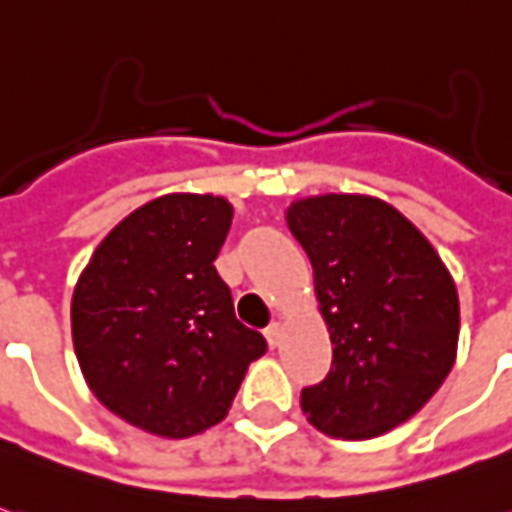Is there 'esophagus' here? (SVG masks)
<instances>
[{"label": "esophagus", "instance_id": "obj_1", "mask_svg": "<svg viewBox=\"0 0 512 512\" xmlns=\"http://www.w3.org/2000/svg\"><path fill=\"white\" fill-rule=\"evenodd\" d=\"M283 331H286L283 323H280V320H274L272 326L266 328V343L272 345V348H277V345L283 343Z\"/></svg>", "mask_w": 512, "mask_h": 512}]
</instances>
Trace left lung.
Returning a JSON list of instances; mask_svg holds the SVG:
<instances>
[{
  "label": "left lung",
  "instance_id": "left-lung-1",
  "mask_svg": "<svg viewBox=\"0 0 512 512\" xmlns=\"http://www.w3.org/2000/svg\"><path fill=\"white\" fill-rule=\"evenodd\" d=\"M314 269L331 371L300 405L334 439H374L439 391L459 343V294L431 240L371 195H314L286 209Z\"/></svg>",
  "mask_w": 512,
  "mask_h": 512
}]
</instances>
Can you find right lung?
I'll return each mask as SVG.
<instances>
[{"label":"right lung","mask_w":512,"mask_h":512,"mask_svg":"<svg viewBox=\"0 0 512 512\" xmlns=\"http://www.w3.org/2000/svg\"><path fill=\"white\" fill-rule=\"evenodd\" d=\"M229 226L221 195H161L118 223L79 274L70 326L81 374L141 431L186 439L218 425L266 354L215 272Z\"/></svg>","instance_id":"right-lung-1"}]
</instances>
